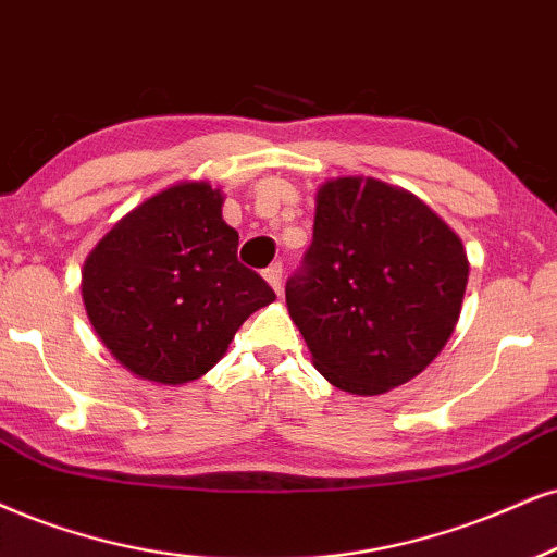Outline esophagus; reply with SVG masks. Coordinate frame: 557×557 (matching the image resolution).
Returning <instances> with one entry per match:
<instances>
[{"instance_id": "1", "label": "esophagus", "mask_w": 557, "mask_h": 557, "mask_svg": "<svg viewBox=\"0 0 557 557\" xmlns=\"http://www.w3.org/2000/svg\"><path fill=\"white\" fill-rule=\"evenodd\" d=\"M263 276H265L268 284H271V289L276 292V294H281V286H284V265H281V263L268 265Z\"/></svg>"}]
</instances>
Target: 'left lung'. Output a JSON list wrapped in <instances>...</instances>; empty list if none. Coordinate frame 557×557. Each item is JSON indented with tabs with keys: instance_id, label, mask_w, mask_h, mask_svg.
Wrapping results in <instances>:
<instances>
[{
	"instance_id": "1",
	"label": "left lung",
	"mask_w": 557,
	"mask_h": 557,
	"mask_svg": "<svg viewBox=\"0 0 557 557\" xmlns=\"http://www.w3.org/2000/svg\"><path fill=\"white\" fill-rule=\"evenodd\" d=\"M468 271L459 237L413 194L338 177L320 188L312 243L286 281V305L327 382L380 395L442 351Z\"/></svg>"
}]
</instances>
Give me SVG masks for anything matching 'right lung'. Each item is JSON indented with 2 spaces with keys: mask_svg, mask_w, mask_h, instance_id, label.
I'll use <instances>...</instances> for the list:
<instances>
[{
  "mask_svg": "<svg viewBox=\"0 0 557 557\" xmlns=\"http://www.w3.org/2000/svg\"><path fill=\"white\" fill-rule=\"evenodd\" d=\"M239 235L209 183H181L123 216L89 252L82 297L95 333L141 380L183 384L222 359L276 299L237 260Z\"/></svg>",
  "mask_w": 557,
  "mask_h": 557,
  "instance_id": "obj_1",
  "label": "right lung"
}]
</instances>
